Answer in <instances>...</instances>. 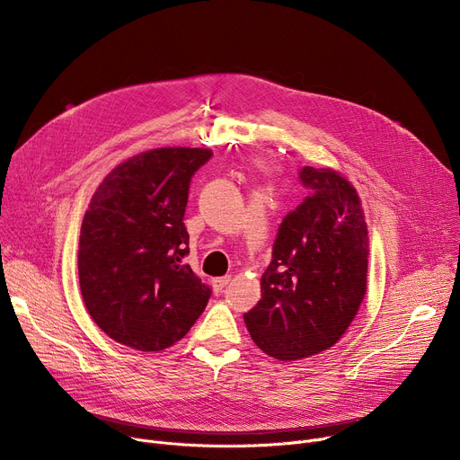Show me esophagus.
Instances as JSON below:
<instances>
[{"instance_id": "esophagus-1", "label": "esophagus", "mask_w": 460, "mask_h": 460, "mask_svg": "<svg viewBox=\"0 0 460 460\" xmlns=\"http://www.w3.org/2000/svg\"><path fill=\"white\" fill-rule=\"evenodd\" d=\"M231 281V276H222V278H214L212 279V287H214V291L216 293H222L224 288L227 287V283Z\"/></svg>"}]
</instances>
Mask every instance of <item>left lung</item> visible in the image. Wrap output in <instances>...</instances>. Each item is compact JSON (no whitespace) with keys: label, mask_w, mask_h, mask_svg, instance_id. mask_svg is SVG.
<instances>
[{"label":"left lung","mask_w":460,"mask_h":460,"mask_svg":"<svg viewBox=\"0 0 460 460\" xmlns=\"http://www.w3.org/2000/svg\"><path fill=\"white\" fill-rule=\"evenodd\" d=\"M302 203L278 227L261 300L244 313L252 340L278 359L315 356L345 333L367 288L369 238L356 190L304 165Z\"/></svg>","instance_id":"8db88e82"}]
</instances>
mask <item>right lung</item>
Listing matches in <instances>:
<instances>
[{"label": "right lung", "instance_id": "obj_1", "mask_svg": "<svg viewBox=\"0 0 460 460\" xmlns=\"http://www.w3.org/2000/svg\"><path fill=\"white\" fill-rule=\"evenodd\" d=\"M207 149L167 147L119 164L84 216L78 274L85 307L111 340L149 352L172 347L212 288L184 264V212Z\"/></svg>", "mask_w": 460, "mask_h": 460}]
</instances>
